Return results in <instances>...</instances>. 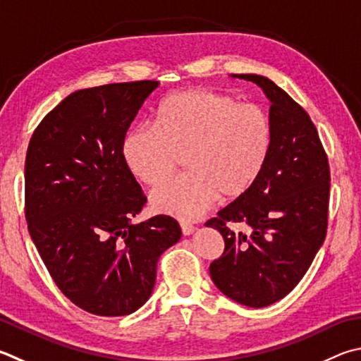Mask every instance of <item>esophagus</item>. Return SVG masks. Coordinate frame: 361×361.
Segmentation results:
<instances>
[{
    "label": "esophagus",
    "instance_id": "34e87169",
    "mask_svg": "<svg viewBox=\"0 0 361 361\" xmlns=\"http://www.w3.org/2000/svg\"><path fill=\"white\" fill-rule=\"evenodd\" d=\"M181 232L185 237H189V235L195 232V227L192 224H188V222H181Z\"/></svg>",
    "mask_w": 361,
    "mask_h": 361
}]
</instances>
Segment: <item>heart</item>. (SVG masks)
Returning a JSON list of instances; mask_svg holds the SVG:
<instances>
[{
    "label": "heart",
    "instance_id": "obj_1",
    "mask_svg": "<svg viewBox=\"0 0 361 361\" xmlns=\"http://www.w3.org/2000/svg\"><path fill=\"white\" fill-rule=\"evenodd\" d=\"M273 126L264 109L207 88L180 91L164 99L154 124H139L121 142L129 173L158 185L183 156L186 173L149 192L158 214L192 221L216 199H240L260 178L271 152Z\"/></svg>",
    "mask_w": 361,
    "mask_h": 361
}]
</instances>
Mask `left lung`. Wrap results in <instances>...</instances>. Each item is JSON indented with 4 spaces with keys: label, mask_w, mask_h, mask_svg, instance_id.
<instances>
[{
    "label": "left lung",
    "mask_w": 361,
    "mask_h": 361,
    "mask_svg": "<svg viewBox=\"0 0 361 361\" xmlns=\"http://www.w3.org/2000/svg\"><path fill=\"white\" fill-rule=\"evenodd\" d=\"M264 90L273 126L271 152L260 178L207 221L224 238L209 265L214 286L233 301L265 307L305 276L326 235L329 159L310 115L270 78L232 74ZM237 224L239 231L228 227Z\"/></svg>",
    "instance_id": "1"
}]
</instances>
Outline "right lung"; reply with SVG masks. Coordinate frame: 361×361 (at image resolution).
<instances>
[{
    "label": "right lung",
    "instance_id": "right-lung-1",
    "mask_svg": "<svg viewBox=\"0 0 361 361\" xmlns=\"http://www.w3.org/2000/svg\"><path fill=\"white\" fill-rule=\"evenodd\" d=\"M159 82L78 90L44 118L25 162L32 243L60 290L96 316H128L153 292L161 254L181 238L173 218H133L147 197L121 158L130 123Z\"/></svg>",
    "mask_w": 361,
    "mask_h": 361
}]
</instances>
